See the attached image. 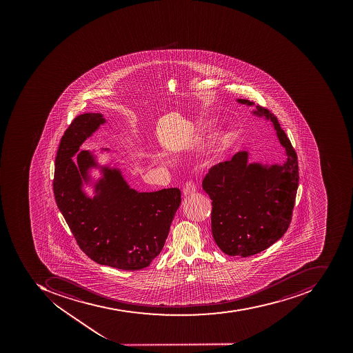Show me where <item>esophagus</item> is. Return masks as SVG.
Instances as JSON below:
<instances>
[{"instance_id": "1", "label": "esophagus", "mask_w": 353, "mask_h": 353, "mask_svg": "<svg viewBox=\"0 0 353 353\" xmlns=\"http://www.w3.org/2000/svg\"><path fill=\"white\" fill-rule=\"evenodd\" d=\"M195 191H196V188H195L194 183H191V181H189V183H185V185H183V194L185 195V196L193 194Z\"/></svg>"}]
</instances>
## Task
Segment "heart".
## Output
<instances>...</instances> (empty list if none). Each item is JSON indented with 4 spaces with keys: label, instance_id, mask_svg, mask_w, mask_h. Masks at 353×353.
I'll return each instance as SVG.
<instances>
[{
    "label": "heart",
    "instance_id": "b5f03b06",
    "mask_svg": "<svg viewBox=\"0 0 353 353\" xmlns=\"http://www.w3.org/2000/svg\"><path fill=\"white\" fill-rule=\"evenodd\" d=\"M208 123L201 124V128H206ZM228 139H229V133L225 128H219L217 132L210 138V148H208V153L204 155V158L200 161V168H208L213 165L217 159L218 154L221 152L223 147L227 145Z\"/></svg>",
    "mask_w": 353,
    "mask_h": 353
}]
</instances>
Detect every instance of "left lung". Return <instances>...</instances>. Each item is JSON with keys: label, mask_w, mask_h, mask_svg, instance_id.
Segmentation results:
<instances>
[{"label": "left lung", "mask_w": 353, "mask_h": 353, "mask_svg": "<svg viewBox=\"0 0 353 353\" xmlns=\"http://www.w3.org/2000/svg\"><path fill=\"white\" fill-rule=\"evenodd\" d=\"M253 107L248 99H236ZM252 114L270 121L286 160L279 164L248 162V151L210 168L203 180L210 195L212 232L218 248L229 256L248 257L267 250L290 227L299 183L297 155L276 117L255 105Z\"/></svg>", "instance_id": "left-lung-1"}]
</instances>
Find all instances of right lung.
<instances>
[{"instance_id":"right-lung-1","label":"right lung","mask_w":353,"mask_h":353,"mask_svg":"<svg viewBox=\"0 0 353 353\" xmlns=\"http://www.w3.org/2000/svg\"><path fill=\"white\" fill-rule=\"evenodd\" d=\"M105 122L101 113H84L67 128L56 157L54 194L77 243L90 259L120 270H140L165 244L181 192L178 188L138 192L128 185L119 163L100 164L94 151H80ZM95 169L98 178L92 175ZM84 185L94 189V197L85 193Z\"/></svg>"}]
</instances>
